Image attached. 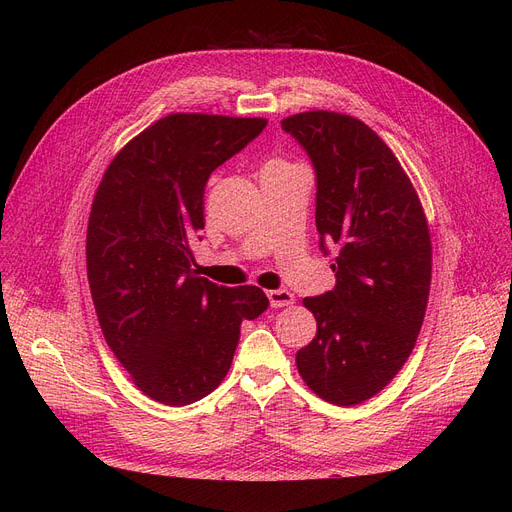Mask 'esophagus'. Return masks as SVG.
<instances>
[{
    "label": "esophagus",
    "instance_id": "34e87169",
    "mask_svg": "<svg viewBox=\"0 0 512 512\" xmlns=\"http://www.w3.org/2000/svg\"><path fill=\"white\" fill-rule=\"evenodd\" d=\"M267 297H269L271 307H288L294 303L292 292H288V290H269Z\"/></svg>",
    "mask_w": 512,
    "mask_h": 512
}]
</instances>
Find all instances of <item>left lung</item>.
Returning <instances> with one entry per match:
<instances>
[{"label": "left lung", "instance_id": "left-lung-1", "mask_svg": "<svg viewBox=\"0 0 512 512\" xmlns=\"http://www.w3.org/2000/svg\"><path fill=\"white\" fill-rule=\"evenodd\" d=\"M316 173L320 250L335 247L333 290L305 297L316 337L297 352L301 378L335 406L374 397L404 367L425 318L431 241L418 196L382 138L350 115L282 121Z\"/></svg>", "mask_w": 512, "mask_h": 512}]
</instances>
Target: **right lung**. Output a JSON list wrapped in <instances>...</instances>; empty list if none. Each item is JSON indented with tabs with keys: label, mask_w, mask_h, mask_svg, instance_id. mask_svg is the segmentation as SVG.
Returning <instances> with one entry per match:
<instances>
[{
	"label": "right lung",
	"mask_w": 512,
	"mask_h": 512,
	"mask_svg": "<svg viewBox=\"0 0 512 512\" xmlns=\"http://www.w3.org/2000/svg\"><path fill=\"white\" fill-rule=\"evenodd\" d=\"M265 128L267 119L168 115L119 151L96 192L87 277L100 329L160 404L188 406L218 389L241 322L269 307L256 286H218L192 269L211 173Z\"/></svg>",
	"instance_id": "1"
}]
</instances>
